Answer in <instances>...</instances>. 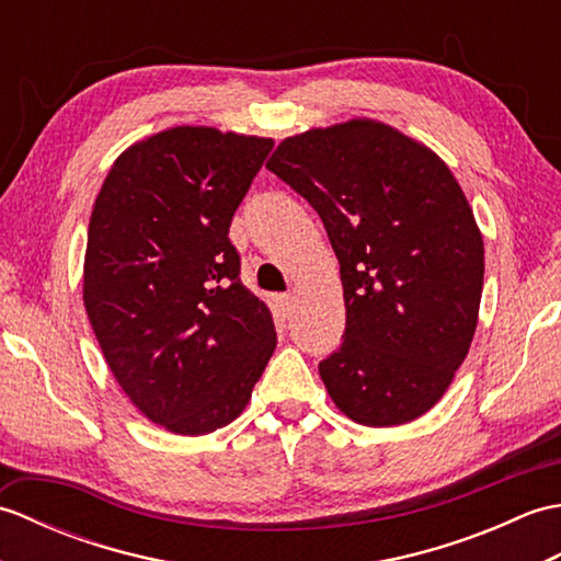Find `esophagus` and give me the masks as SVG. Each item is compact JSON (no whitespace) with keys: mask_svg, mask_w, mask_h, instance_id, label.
I'll return each mask as SVG.
<instances>
[{"mask_svg":"<svg viewBox=\"0 0 561 561\" xmlns=\"http://www.w3.org/2000/svg\"><path fill=\"white\" fill-rule=\"evenodd\" d=\"M274 306H277V311L284 318H287L294 311V296L291 294H277V296H274Z\"/></svg>","mask_w":561,"mask_h":561,"instance_id":"obj_1","label":"esophagus"}]
</instances>
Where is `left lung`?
Returning a JSON list of instances; mask_svg holds the SVG:
<instances>
[{
	"instance_id": "8db88e82",
	"label": "left lung",
	"mask_w": 561,
	"mask_h": 561,
	"mask_svg": "<svg viewBox=\"0 0 561 561\" xmlns=\"http://www.w3.org/2000/svg\"><path fill=\"white\" fill-rule=\"evenodd\" d=\"M267 169L323 219L340 260L342 344L318 364L366 426L412 422L444 396L478 328L484 243L448 165L374 121L284 139Z\"/></svg>"
}]
</instances>
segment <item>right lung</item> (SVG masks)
I'll list each match as a JSON object with an SVG mask.
<instances>
[{
	"instance_id": "obj_1",
	"label": "right lung",
	"mask_w": 561,
	"mask_h": 561,
	"mask_svg": "<svg viewBox=\"0 0 561 561\" xmlns=\"http://www.w3.org/2000/svg\"><path fill=\"white\" fill-rule=\"evenodd\" d=\"M274 141L173 127L129 147L89 221L83 306L141 414L199 436L233 422L277 344L229 226Z\"/></svg>"
}]
</instances>
